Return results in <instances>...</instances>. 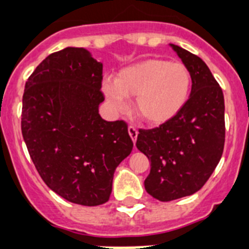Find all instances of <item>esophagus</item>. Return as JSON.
<instances>
[{
    "label": "esophagus",
    "mask_w": 249,
    "mask_h": 249,
    "mask_svg": "<svg viewBox=\"0 0 249 249\" xmlns=\"http://www.w3.org/2000/svg\"><path fill=\"white\" fill-rule=\"evenodd\" d=\"M128 133H129V137L132 138V141H133V143H136L137 136H138V131H137V129L134 128L133 126H129L128 127Z\"/></svg>",
    "instance_id": "esophagus-1"
}]
</instances>
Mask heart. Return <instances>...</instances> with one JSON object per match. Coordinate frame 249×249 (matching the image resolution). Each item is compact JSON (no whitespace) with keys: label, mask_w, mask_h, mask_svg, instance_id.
<instances>
[{"label":"heart","mask_w":249,"mask_h":249,"mask_svg":"<svg viewBox=\"0 0 249 249\" xmlns=\"http://www.w3.org/2000/svg\"><path fill=\"white\" fill-rule=\"evenodd\" d=\"M190 89L188 68L161 59H145L123 68L115 81L106 79L102 84L113 108L122 109L126 97L134 96V113L150 124H161L174 118L185 106Z\"/></svg>","instance_id":"obj_1"}]
</instances>
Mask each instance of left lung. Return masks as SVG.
Listing matches in <instances>:
<instances>
[{
  "instance_id": "1",
  "label": "left lung",
  "mask_w": 249,
  "mask_h": 249,
  "mask_svg": "<svg viewBox=\"0 0 249 249\" xmlns=\"http://www.w3.org/2000/svg\"><path fill=\"white\" fill-rule=\"evenodd\" d=\"M170 47L190 71V97L160 127L140 129L136 143L150 161L145 190L164 202L199 191L217 166L225 145V99L220 85L201 58L175 44Z\"/></svg>"
}]
</instances>
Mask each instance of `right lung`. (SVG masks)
Returning a JSON list of instances; mask_svg holds the SVG:
<instances>
[{
  "label": "right lung",
  "instance_id": "1",
  "mask_svg": "<svg viewBox=\"0 0 249 249\" xmlns=\"http://www.w3.org/2000/svg\"><path fill=\"white\" fill-rule=\"evenodd\" d=\"M101 81L102 63L68 47L36 68L22 100V134L36 170L54 193L84 206L108 201L116 168L133 148L126 122L100 116Z\"/></svg>",
  "mask_w": 249,
  "mask_h": 249
}]
</instances>
